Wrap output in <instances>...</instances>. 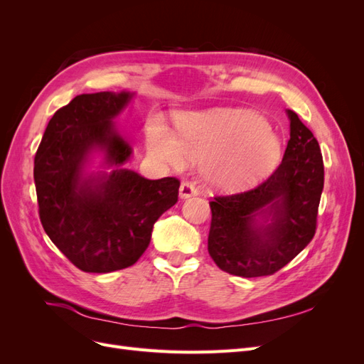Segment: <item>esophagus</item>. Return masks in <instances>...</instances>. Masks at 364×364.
I'll use <instances>...</instances> for the list:
<instances>
[{"instance_id":"esophagus-1","label":"esophagus","mask_w":364,"mask_h":364,"mask_svg":"<svg viewBox=\"0 0 364 364\" xmlns=\"http://www.w3.org/2000/svg\"><path fill=\"white\" fill-rule=\"evenodd\" d=\"M197 188L196 185L193 182H183L181 185V190H179V196L181 199H188V197H193V196H197Z\"/></svg>"}]
</instances>
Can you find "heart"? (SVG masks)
<instances>
[{
    "instance_id": "heart-1",
    "label": "heart",
    "mask_w": 364,
    "mask_h": 364,
    "mask_svg": "<svg viewBox=\"0 0 364 364\" xmlns=\"http://www.w3.org/2000/svg\"><path fill=\"white\" fill-rule=\"evenodd\" d=\"M178 135L161 121L147 127V147L156 159L182 170L188 159L205 162V176L220 188L237 190L266 178L277 167L282 146L266 118L247 111L213 109L181 114Z\"/></svg>"
}]
</instances>
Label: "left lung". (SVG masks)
I'll return each instance as SVG.
<instances>
[{"mask_svg":"<svg viewBox=\"0 0 364 364\" xmlns=\"http://www.w3.org/2000/svg\"><path fill=\"white\" fill-rule=\"evenodd\" d=\"M287 114L290 139L278 168L255 188L215 196L209 202L213 218L208 252L220 269L235 277L277 273L316 234L323 190L322 151L297 114Z\"/></svg>","mask_w":364,"mask_h":364,"instance_id":"obj_1","label":"left lung"}]
</instances>
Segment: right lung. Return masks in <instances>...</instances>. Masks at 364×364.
I'll list each match as a JSON object with an SVG mask.
<instances>
[{"mask_svg":"<svg viewBox=\"0 0 364 364\" xmlns=\"http://www.w3.org/2000/svg\"><path fill=\"white\" fill-rule=\"evenodd\" d=\"M130 92L82 94L53 115L35 156L39 218L50 240L77 269L109 273L134 266L153 225L179 196V179L150 181L123 165L132 155L112 119ZM92 149L116 170L82 176Z\"/></svg>","mask_w":364,"mask_h":364,"instance_id":"right-lung-1","label":"right lung"}]
</instances>
